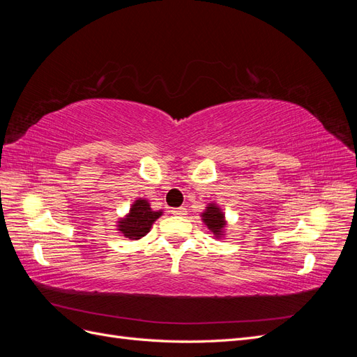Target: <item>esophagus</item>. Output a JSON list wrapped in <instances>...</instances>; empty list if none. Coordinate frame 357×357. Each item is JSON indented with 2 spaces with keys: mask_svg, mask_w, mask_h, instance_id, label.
I'll return each instance as SVG.
<instances>
[{
  "mask_svg": "<svg viewBox=\"0 0 357 357\" xmlns=\"http://www.w3.org/2000/svg\"><path fill=\"white\" fill-rule=\"evenodd\" d=\"M171 213L174 214V215H186V208L185 207H178V208H172L171 210Z\"/></svg>",
  "mask_w": 357,
  "mask_h": 357,
  "instance_id": "34e87169",
  "label": "esophagus"
}]
</instances>
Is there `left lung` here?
<instances>
[{
  "mask_svg": "<svg viewBox=\"0 0 357 357\" xmlns=\"http://www.w3.org/2000/svg\"><path fill=\"white\" fill-rule=\"evenodd\" d=\"M201 215H202L204 223L208 226V229L214 234L215 238H222L225 235L223 231H225L226 222H225V214L222 213V210L218 207V205L210 204L207 210H205Z\"/></svg>",
  "mask_w": 357,
  "mask_h": 357,
  "instance_id": "left-lung-1",
  "label": "left lung"
}]
</instances>
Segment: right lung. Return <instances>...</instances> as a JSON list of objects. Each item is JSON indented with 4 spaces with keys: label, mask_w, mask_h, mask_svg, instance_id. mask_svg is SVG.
Returning <instances> with one entry per match:
<instances>
[{
    "label": "right lung",
    "mask_w": 357,
    "mask_h": 357,
    "mask_svg": "<svg viewBox=\"0 0 357 357\" xmlns=\"http://www.w3.org/2000/svg\"><path fill=\"white\" fill-rule=\"evenodd\" d=\"M162 215V211H153L150 208L147 199H137L125 219L119 222L117 228L123 236L131 240H139L144 236L156 219Z\"/></svg>",
    "instance_id": "1"
}]
</instances>
